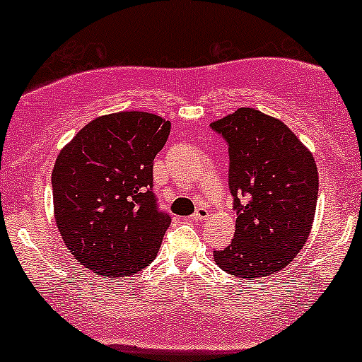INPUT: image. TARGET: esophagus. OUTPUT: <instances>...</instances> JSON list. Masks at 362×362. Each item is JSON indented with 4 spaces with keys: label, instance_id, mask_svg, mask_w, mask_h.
Wrapping results in <instances>:
<instances>
[{
    "label": "esophagus",
    "instance_id": "obj_1",
    "mask_svg": "<svg viewBox=\"0 0 362 362\" xmlns=\"http://www.w3.org/2000/svg\"><path fill=\"white\" fill-rule=\"evenodd\" d=\"M207 217H209V211H207V209H206V207H197V211L194 212L190 219H194V221H204V219H207Z\"/></svg>",
    "mask_w": 362,
    "mask_h": 362
}]
</instances>
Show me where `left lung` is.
I'll use <instances>...</instances> for the list:
<instances>
[{
    "label": "left lung",
    "mask_w": 362,
    "mask_h": 362,
    "mask_svg": "<svg viewBox=\"0 0 362 362\" xmlns=\"http://www.w3.org/2000/svg\"><path fill=\"white\" fill-rule=\"evenodd\" d=\"M229 151L236 233L214 251L226 273L261 278L280 272L305 246L315 216L319 173L313 156L280 119L241 107L214 121Z\"/></svg>",
    "instance_id": "1"
}]
</instances>
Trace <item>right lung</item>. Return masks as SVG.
<instances>
[{
	"label": "right lung",
	"mask_w": 362,
	"mask_h": 362,
	"mask_svg": "<svg viewBox=\"0 0 362 362\" xmlns=\"http://www.w3.org/2000/svg\"><path fill=\"white\" fill-rule=\"evenodd\" d=\"M170 121L141 111L95 117L57 156L55 223L74 258L104 278L155 259L172 217L153 192V160Z\"/></svg>",
	"instance_id": "right-lung-1"
}]
</instances>
